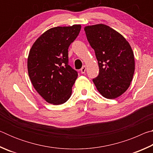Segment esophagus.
I'll list each match as a JSON object with an SVG mask.
<instances>
[{
  "instance_id": "esophagus-1",
  "label": "esophagus",
  "mask_w": 153,
  "mask_h": 153,
  "mask_svg": "<svg viewBox=\"0 0 153 153\" xmlns=\"http://www.w3.org/2000/svg\"><path fill=\"white\" fill-rule=\"evenodd\" d=\"M86 67L85 66V65L83 66L82 68H81V69H80V71H81V73L82 74H84L85 72H86Z\"/></svg>"
}]
</instances>
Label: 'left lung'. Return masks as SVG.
Wrapping results in <instances>:
<instances>
[{
    "instance_id": "1",
    "label": "left lung",
    "mask_w": 153,
    "mask_h": 153,
    "mask_svg": "<svg viewBox=\"0 0 153 153\" xmlns=\"http://www.w3.org/2000/svg\"><path fill=\"white\" fill-rule=\"evenodd\" d=\"M84 31L99 67V74L93 82L102 97H119L128 90L133 78L132 49L122 35L106 25L86 26Z\"/></svg>"
}]
</instances>
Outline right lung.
Masks as SVG:
<instances>
[{
  "label": "right lung",
  "instance_id": "right-lung-1",
  "mask_svg": "<svg viewBox=\"0 0 153 153\" xmlns=\"http://www.w3.org/2000/svg\"><path fill=\"white\" fill-rule=\"evenodd\" d=\"M80 30V25L51 28L30 49L27 59L30 80L38 94L51 104H63L71 95L78 74L69 65L68 48Z\"/></svg>",
  "mask_w": 153,
  "mask_h": 153
}]
</instances>
